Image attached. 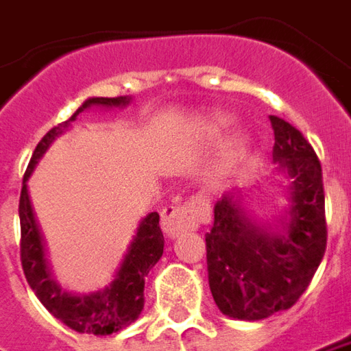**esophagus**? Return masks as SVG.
Returning <instances> with one entry per match:
<instances>
[{"label": "esophagus", "mask_w": 351, "mask_h": 351, "mask_svg": "<svg viewBox=\"0 0 351 351\" xmlns=\"http://www.w3.org/2000/svg\"><path fill=\"white\" fill-rule=\"evenodd\" d=\"M204 216V204L197 199L170 204L162 210L160 226L168 237H178L185 232H195Z\"/></svg>", "instance_id": "1"}]
</instances>
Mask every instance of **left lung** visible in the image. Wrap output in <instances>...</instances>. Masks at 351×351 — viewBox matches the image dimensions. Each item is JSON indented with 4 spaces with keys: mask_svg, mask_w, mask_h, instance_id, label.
<instances>
[{
    "mask_svg": "<svg viewBox=\"0 0 351 351\" xmlns=\"http://www.w3.org/2000/svg\"><path fill=\"white\" fill-rule=\"evenodd\" d=\"M272 156L291 178V222L278 234L251 224L230 195L214 204L206 234L210 291L218 309L234 319L261 321L290 309L323 261L326 216L321 160L300 129L269 115Z\"/></svg>",
    "mask_w": 351,
    "mask_h": 351,
    "instance_id": "8db88e82",
    "label": "left lung"
}]
</instances>
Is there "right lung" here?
<instances>
[{"label": "right lung", "mask_w": 351, "mask_h": 351, "mask_svg": "<svg viewBox=\"0 0 351 351\" xmlns=\"http://www.w3.org/2000/svg\"><path fill=\"white\" fill-rule=\"evenodd\" d=\"M127 96L115 98H88L75 114L58 127H51L42 137L28 168L23 178V189L19 199V218H21V263L25 270V278L34 290L42 305L56 319H60L65 326L82 335L106 336L119 332L131 323L137 321L145 305V276L152 269L164 253V236L160 230L158 213H150L141 222L137 236L127 251L125 261L117 272L115 280L98 293L90 295H69L58 288V284L49 278L48 265L44 258V245L38 226L34 220V213L30 206L27 191L28 176L34 170V164L46 152L51 141L61 133V129L75 121V117L88 106H121L127 104Z\"/></svg>", "instance_id": "add662e5"}]
</instances>
